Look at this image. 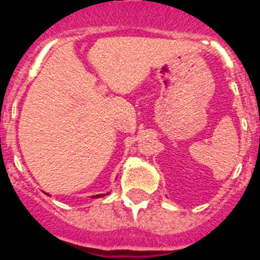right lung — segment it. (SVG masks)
Segmentation results:
<instances>
[{"label": "right lung", "mask_w": 260, "mask_h": 260, "mask_svg": "<svg viewBox=\"0 0 260 260\" xmlns=\"http://www.w3.org/2000/svg\"><path fill=\"white\" fill-rule=\"evenodd\" d=\"M108 193V192H107ZM107 193H99V195H92L91 198L92 199H98V198H103V196H106L107 195ZM47 195H49V193H47Z\"/></svg>", "instance_id": "right-lung-1"}]
</instances>
